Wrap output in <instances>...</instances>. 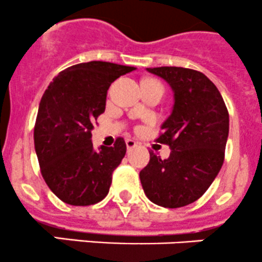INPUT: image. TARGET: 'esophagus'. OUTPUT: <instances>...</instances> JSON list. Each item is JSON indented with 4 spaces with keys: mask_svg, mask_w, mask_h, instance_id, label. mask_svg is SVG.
Instances as JSON below:
<instances>
[{
    "mask_svg": "<svg viewBox=\"0 0 262 262\" xmlns=\"http://www.w3.org/2000/svg\"><path fill=\"white\" fill-rule=\"evenodd\" d=\"M125 144H126V148H128V150L133 149L134 147H137V142L133 141V139H126Z\"/></svg>",
    "mask_w": 262,
    "mask_h": 262,
    "instance_id": "esophagus-1",
    "label": "esophagus"
}]
</instances>
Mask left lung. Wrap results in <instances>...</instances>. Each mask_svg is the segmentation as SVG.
Returning <instances> with one entry per match:
<instances>
[{"mask_svg": "<svg viewBox=\"0 0 262 262\" xmlns=\"http://www.w3.org/2000/svg\"><path fill=\"white\" fill-rule=\"evenodd\" d=\"M147 71L172 89V112L157 138L170 146L171 153L161 160L149 150V162L139 179L152 203L165 208L185 207L199 199L221 171L229 132L228 110L204 73L182 67Z\"/></svg>", "mask_w": 262, "mask_h": 262, "instance_id": "1", "label": "left lung"}]
</instances>
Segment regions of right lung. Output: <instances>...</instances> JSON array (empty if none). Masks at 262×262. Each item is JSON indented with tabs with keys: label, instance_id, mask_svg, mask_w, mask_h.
Here are the masks:
<instances>
[{
	"label": "right lung",
	"instance_id": "obj_1",
	"mask_svg": "<svg viewBox=\"0 0 262 262\" xmlns=\"http://www.w3.org/2000/svg\"><path fill=\"white\" fill-rule=\"evenodd\" d=\"M136 67L92 60L59 73L40 100L34 144L43 179L55 196L70 205L101 202L113 171L126 152L123 138L114 147L94 149L91 130L105 112L106 95L116 78Z\"/></svg>",
	"mask_w": 262,
	"mask_h": 262
}]
</instances>
